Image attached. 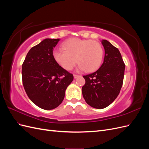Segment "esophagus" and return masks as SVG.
Returning <instances> with one entry per match:
<instances>
[{
	"mask_svg": "<svg viewBox=\"0 0 149 149\" xmlns=\"http://www.w3.org/2000/svg\"><path fill=\"white\" fill-rule=\"evenodd\" d=\"M73 76H74V78H78V77L79 75H77V74H74V75H73Z\"/></svg>",
	"mask_w": 149,
	"mask_h": 149,
	"instance_id": "1",
	"label": "esophagus"
}]
</instances>
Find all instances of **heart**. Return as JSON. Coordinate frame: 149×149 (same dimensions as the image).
I'll return each mask as SVG.
<instances>
[{"label":"heart","instance_id":"heart-1","mask_svg":"<svg viewBox=\"0 0 149 149\" xmlns=\"http://www.w3.org/2000/svg\"><path fill=\"white\" fill-rule=\"evenodd\" d=\"M62 47L63 49L54 50L53 56L57 63L66 70H71L77 61L78 70H85L86 72L96 71L101 65L103 49L96 41L74 38L63 42Z\"/></svg>","mask_w":149,"mask_h":149}]
</instances>
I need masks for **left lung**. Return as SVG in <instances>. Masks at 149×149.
<instances>
[{
	"mask_svg": "<svg viewBox=\"0 0 149 149\" xmlns=\"http://www.w3.org/2000/svg\"><path fill=\"white\" fill-rule=\"evenodd\" d=\"M105 55L101 67L96 72L86 76L82 87L83 96L90 106L103 109L118 97L123 83L125 64L119 49L102 40Z\"/></svg>",
	"mask_w": 149,
	"mask_h": 149,
	"instance_id": "8db88e82",
	"label": "left lung"
}]
</instances>
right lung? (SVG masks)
I'll return each instance as SVG.
<instances>
[{
	"mask_svg": "<svg viewBox=\"0 0 149 149\" xmlns=\"http://www.w3.org/2000/svg\"><path fill=\"white\" fill-rule=\"evenodd\" d=\"M60 38H46L31 48L22 65L25 92L35 105L45 110L57 107L65 97L73 75L58 65L53 56Z\"/></svg>",
	"mask_w": 149,
	"mask_h": 149,
	"instance_id": "obj_1",
	"label": "right lung"
}]
</instances>
